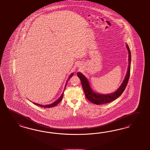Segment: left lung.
<instances>
[{"instance_id": "8db88e82", "label": "left lung", "mask_w": 150, "mask_h": 150, "mask_svg": "<svg viewBox=\"0 0 150 150\" xmlns=\"http://www.w3.org/2000/svg\"><path fill=\"white\" fill-rule=\"evenodd\" d=\"M126 46L129 53V65L128 67V70L127 72L126 77L123 81L121 85L115 93H111L109 94H100L98 93H95L91 88L89 86V82L87 79V78L82 73L79 72L77 73V76L81 80V85L85 94L86 97L91 103L97 105H101L104 104L109 103L119 97L124 92L129 79L131 64V54L129 47L128 45H127Z\"/></svg>"}]
</instances>
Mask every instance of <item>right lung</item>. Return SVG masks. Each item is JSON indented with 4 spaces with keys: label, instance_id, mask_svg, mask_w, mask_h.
Returning a JSON list of instances; mask_svg holds the SVG:
<instances>
[{
    "label": "right lung",
    "instance_id": "right-lung-1",
    "mask_svg": "<svg viewBox=\"0 0 150 150\" xmlns=\"http://www.w3.org/2000/svg\"><path fill=\"white\" fill-rule=\"evenodd\" d=\"M73 75H74V73H72V74H71V75L69 76V78H68V80H69V79L71 78V77H72L73 76ZM68 82V81H67ZM67 83L65 84V87H66V85H67ZM63 93H62V94L61 95V97L59 98L57 100H56V101H54V103H53L52 104H49V105H41V104H37V103H33L34 104H35V105H37L38 106H40L41 108H52V107H54V106H55L57 105V104L59 103V102H61L62 101V98H63Z\"/></svg>",
    "mask_w": 150,
    "mask_h": 150
}]
</instances>
